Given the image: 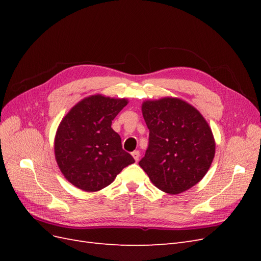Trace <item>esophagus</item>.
Instances as JSON below:
<instances>
[{"mask_svg":"<svg viewBox=\"0 0 261 261\" xmlns=\"http://www.w3.org/2000/svg\"><path fill=\"white\" fill-rule=\"evenodd\" d=\"M132 155H133V158H134V159H135V161L137 162V161L139 160V156H140V152L138 151V150H135V151H133V152H132Z\"/></svg>","mask_w":261,"mask_h":261,"instance_id":"1","label":"esophagus"}]
</instances>
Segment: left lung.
<instances>
[{
	"label": "left lung",
	"mask_w": 261,
	"mask_h": 261,
	"mask_svg": "<svg viewBox=\"0 0 261 261\" xmlns=\"http://www.w3.org/2000/svg\"><path fill=\"white\" fill-rule=\"evenodd\" d=\"M143 115L149 141L140 168L168 194L183 193L196 185L206 175L216 151L206 120L176 98L144 102Z\"/></svg>",
	"instance_id": "8db88e82"
}]
</instances>
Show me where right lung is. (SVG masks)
I'll return each mask as SVG.
<instances>
[{"instance_id": "add662e5", "label": "right lung", "mask_w": 261, "mask_h": 261, "mask_svg": "<svg viewBox=\"0 0 261 261\" xmlns=\"http://www.w3.org/2000/svg\"><path fill=\"white\" fill-rule=\"evenodd\" d=\"M126 105L125 99L98 94L81 101L63 118L55 136V159L74 186L86 192L100 191L135 162L111 127Z\"/></svg>"}]
</instances>
